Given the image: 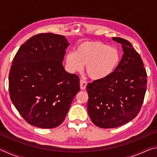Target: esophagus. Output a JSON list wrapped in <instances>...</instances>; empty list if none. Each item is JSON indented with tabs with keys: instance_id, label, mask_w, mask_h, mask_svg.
I'll use <instances>...</instances> for the list:
<instances>
[{
	"instance_id": "obj_1",
	"label": "esophagus",
	"mask_w": 157,
	"mask_h": 157,
	"mask_svg": "<svg viewBox=\"0 0 157 157\" xmlns=\"http://www.w3.org/2000/svg\"><path fill=\"white\" fill-rule=\"evenodd\" d=\"M79 84H80V89L82 90H85L86 88L87 83L86 81L83 80V79H80V82H79Z\"/></svg>"
}]
</instances>
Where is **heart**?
<instances>
[{"label": "heart", "instance_id": "b5f03b06", "mask_svg": "<svg viewBox=\"0 0 157 157\" xmlns=\"http://www.w3.org/2000/svg\"><path fill=\"white\" fill-rule=\"evenodd\" d=\"M119 57V52L114 48L99 41H85L79 45L75 53L66 55V63L71 72L80 71L85 65V71L89 78L98 80L113 72Z\"/></svg>", "mask_w": 157, "mask_h": 157}]
</instances>
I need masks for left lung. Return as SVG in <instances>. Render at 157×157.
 <instances>
[{"mask_svg":"<svg viewBox=\"0 0 157 157\" xmlns=\"http://www.w3.org/2000/svg\"><path fill=\"white\" fill-rule=\"evenodd\" d=\"M123 57L107 78L89 83L87 109L95 125L115 128L133 120L141 109L147 89V73L143 60L132 44L120 37Z\"/></svg>","mask_w":157,"mask_h":157,"instance_id":"left-lung-1","label":"left lung"}]
</instances>
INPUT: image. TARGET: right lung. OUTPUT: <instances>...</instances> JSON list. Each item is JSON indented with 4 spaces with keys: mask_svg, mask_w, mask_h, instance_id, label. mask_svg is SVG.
Listing matches in <instances>:
<instances>
[{
    "mask_svg": "<svg viewBox=\"0 0 157 157\" xmlns=\"http://www.w3.org/2000/svg\"><path fill=\"white\" fill-rule=\"evenodd\" d=\"M69 43L52 33L36 34L15 55L9 74L13 105L31 125L57 127L65 120L79 91V78L67 73L62 62Z\"/></svg>",
    "mask_w": 157,
    "mask_h": 157,
    "instance_id": "add662e5",
    "label": "right lung"
}]
</instances>
